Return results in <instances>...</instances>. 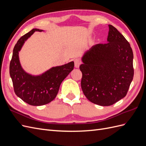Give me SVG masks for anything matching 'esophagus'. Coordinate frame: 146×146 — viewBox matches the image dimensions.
Wrapping results in <instances>:
<instances>
[{"label":"esophagus","mask_w":146,"mask_h":146,"mask_svg":"<svg viewBox=\"0 0 146 146\" xmlns=\"http://www.w3.org/2000/svg\"><path fill=\"white\" fill-rule=\"evenodd\" d=\"M74 64H75V67H76V68H78L79 66H80V64L82 63L81 60L80 58H78L74 59Z\"/></svg>","instance_id":"esophagus-1"}]
</instances>
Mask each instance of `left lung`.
I'll return each instance as SVG.
<instances>
[{
    "instance_id": "obj_1",
    "label": "left lung",
    "mask_w": 146,
    "mask_h": 146,
    "mask_svg": "<svg viewBox=\"0 0 146 146\" xmlns=\"http://www.w3.org/2000/svg\"><path fill=\"white\" fill-rule=\"evenodd\" d=\"M108 27V42L86 52L80 66L84 95L100 106L113 105L124 98L134 75L130 44L115 27Z\"/></svg>"
}]
</instances>
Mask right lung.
<instances>
[{
  "instance_id": "obj_1",
  "label": "right lung",
  "mask_w": 146,
  "mask_h": 146,
  "mask_svg": "<svg viewBox=\"0 0 146 146\" xmlns=\"http://www.w3.org/2000/svg\"><path fill=\"white\" fill-rule=\"evenodd\" d=\"M41 30L33 29L22 36L13 48L10 64V74L15 94L27 104L33 106L43 105L50 102L58 94L60 86L64 79L72 71L74 63L54 67L38 76L25 72L22 68L19 52L25 41L35 32Z\"/></svg>"
}]
</instances>
